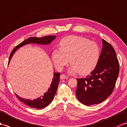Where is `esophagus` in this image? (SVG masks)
I'll return each instance as SVG.
<instances>
[{"instance_id": "1", "label": "esophagus", "mask_w": 127, "mask_h": 127, "mask_svg": "<svg viewBox=\"0 0 127 127\" xmlns=\"http://www.w3.org/2000/svg\"><path fill=\"white\" fill-rule=\"evenodd\" d=\"M60 78H61V79H68V76H65V75H63V74H62V75H61V76H60Z\"/></svg>"}]
</instances>
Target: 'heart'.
Instances as JSON below:
<instances>
[{
	"mask_svg": "<svg viewBox=\"0 0 127 127\" xmlns=\"http://www.w3.org/2000/svg\"><path fill=\"white\" fill-rule=\"evenodd\" d=\"M60 50L52 51V59L56 68L61 70L70 63V74L79 72L81 75L90 74L95 69L100 57V48L95 42L86 37L68 36L60 42Z\"/></svg>",
	"mask_w": 127,
	"mask_h": 127,
	"instance_id": "heart-1",
	"label": "heart"
}]
</instances>
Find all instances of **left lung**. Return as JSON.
I'll list each match as a JSON object with an SVG mask.
<instances>
[{
  "label": "left lung",
  "mask_w": 127,
  "mask_h": 127,
  "mask_svg": "<svg viewBox=\"0 0 127 127\" xmlns=\"http://www.w3.org/2000/svg\"><path fill=\"white\" fill-rule=\"evenodd\" d=\"M98 63L90 75L77 79L76 95L86 105L100 103L111 95L119 74L120 64L112 46L102 39Z\"/></svg>",
  "instance_id": "obj_1"
}]
</instances>
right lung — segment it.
I'll return each instance as SVG.
<instances>
[{"mask_svg":"<svg viewBox=\"0 0 127 127\" xmlns=\"http://www.w3.org/2000/svg\"><path fill=\"white\" fill-rule=\"evenodd\" d=\"M56 38V36L54 35H50V36H46L42 37H31L25 40L20 44L13 48L12 51L10 54L9 63L12 57L13 54L16 52V50H17L19 48L23 46L29 44H41V45H48L52 42L53 40ZM8 63V64H9ZM60 73L59 72H56L54 73V76L52 79V82L50 85V87L48 89L47 92L45 93L44 95L43 96H41L38 98H36L34 100L30 99H25L22 98H21L20 96L16 94V96H17L18 99L20 100V101L24 102L25 104L28 105L29 107H33V108H36L38 109H41L45 108L49 105L55 97V94L56 93L57 90L59 82V79H60Z\"/></svg>","mask_w":127,"mask_h":127,"instance_id":"right-lung-1","label":"right lung"}]
</instances>
